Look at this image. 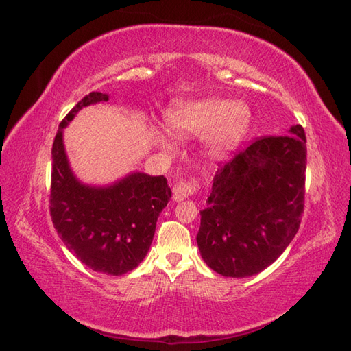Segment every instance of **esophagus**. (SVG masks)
Listing matches in <instances>:
<instances>
[{"label": "esophagus", "mask_w": 351, "mask_h": 351, "mask_svg": "<svg viewBox=\"0 0 351 351\" xmlns=\"http://www.w3.org/2000/svg\"><path fill=\"white\" fill-rule=\"evenodd\" d=\"M197 189H199L197 180H180L173 185V199L176 202L189 199L190 196L195 195Z\"/></svg>", "instance_id": "34e87169"}]
</instances>
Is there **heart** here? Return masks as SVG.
Segmentation results:
<instances>
[{"label":"heart","mask_w":351,"mask_h":351,"mask_svg":"<svg viewBox=\"0 0 351 351\" xmlns=\"http://www.w3.org/2000/svg\"><path fill=\"white\" fill-rule=\"evenodd\" d=\"M249 121V111L240 104L211 99L182 104L169 113V126L176 134H206L221 131L226 141H237Z\"/></svg>","instance_id":"b5f03b06"}]
</instances>
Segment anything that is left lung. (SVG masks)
Listing matches in <instances>:
<instances>
[{
	"instance_id": "8db88e82",
	"label": "left lung",
	"mask_w": 351,
	"mask_h": 351,
	"mask_svg": "<svg viewBox=\"0 0 351 351\" xmlns=\"http://www.w3.org/2000/svg\"><path fill=\"white\" fill-rule=\"evenodd\" d=\"M259 137L215 171L197 245L215 273L244 278L278 259L300 228L306 136Z\"/></svg>"
}]
</instances>
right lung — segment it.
I'll return each mask as SVG.
<instances>
[{"mask_svg":"<svg viewBox=\"0 0 351 351\" xmlns=\"http://www.w3.org/2000/svg\"><path fill=\"white\" fill-rule=\"evenodd\" d=\"M107 101V93H88L58 125L52 143L49 213L57 234L81 263L93 271L122 276L146 256L171 190L164 176L146 173H132L106 189L75 180L64 154L63 128L83 107Z\"/></svg>","mask_w":351,"mask_h":351,"instance_id":"1","label":"right lung"}]
</instances>
